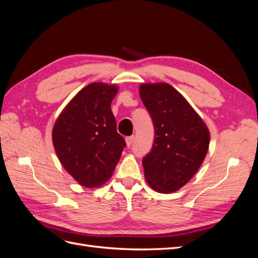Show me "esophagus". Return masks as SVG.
Instances as JSON below:
<instances>
[{"mask_svg":"<svg viewBox=\"0 0 258 258\" xmlns=\"http://www.w3.org/2000/svg\"><path fill=\"white\" fill-rule=\"evenodd\" d=\"M134 140H135V136H131V137L126 138V144H127L128 147L131 146L132 143H134Z\"/></svg>","mask_w":258,"mask_h":258,"instance_id":"obj_1","label":"esophagus"}]
</instances>
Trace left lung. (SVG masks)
<instances>
[{"label": "left lung", "instance_id": "8db88e82", "mask_svg": "<svg viewBox=\"0 0 258 258\" xmlns=\"http://www.w3.org/2000/svg\"><path fill=\"white\" fill-rule=\"evenodd\" d=\"M139 90L155 127L153 147L142 161L145 178L156 191H176L189 182L204 162L210 131L171 85L142 84Z\"/></svg>", "mask_w": 258, "mask_h": 258}]
</instances>
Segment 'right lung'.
Instances as JSON below:
<instances>
[{"label":"right lung","instance_id":"add662e5","mask_svg":"<svg viewBox=\"0 0 258 258\" xmlns=\"http://www.w3.org/2000/svg\"><path fill=\"white\" fill-rule=\"evenodd\" d=\"M117 91V85L86 86L63 108L52 129V144L61 165L88 188L110 179L126 146L111 110Z\"/></svg>","mask_w":258,"mask_h":258}]
</instances>
